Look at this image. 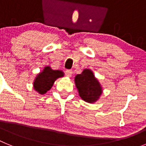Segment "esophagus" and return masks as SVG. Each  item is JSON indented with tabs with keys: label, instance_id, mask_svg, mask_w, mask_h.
Returning <instances> with one entry per match:
<instances>
[{
	"label": "esophagus",
	"instance_id": "34e87169",
	"mask_svg": "<svg viewBox=\"0 0 146 146\" xmlns=\"http://www.w3.org/2000/svg\"><path fill=\"white\" fill-rule=\"evenodd\" d=\"M72 73H73V72H72V70H70V69H68V70H66L65 72L66 76H67V77H69L72 76Z\"/></svg>",
	"mask_w": 146,
	"mask_h": 146
}]
</instances>
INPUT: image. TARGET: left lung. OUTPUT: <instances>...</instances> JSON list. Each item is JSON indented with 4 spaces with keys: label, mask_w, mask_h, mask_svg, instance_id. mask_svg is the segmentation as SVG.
<instances>
[{
    "label": "left lung",
    "mask_w": 146,
    "mask_h": 146,
    "mask_svg": "<svg viewBox=\"0 0 146 146\" xmlns=\"http://www.w3.org/2000/svg\"><path fill=\"white\" fill-rule=\"evenodd\" d=\"M74 80L80 96L84 101L93 103L102 94L101 86L91 70L85 69L80 74L76 76Z\"/></svg>",
    "instance_id": "obj_1"
}]
</instances>
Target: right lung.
<instances>
[{
  "instance_id": "add662e5",
  "label": "right lung",
  "mask_w": 146,
  "mask_h": 146,
  "mask_svg": "<svg viewBox=\"0 0 146 146\" xmlns=\"http://www.w3.org/2000/svg\"><path fill=\"white\" fill-rule=\"evenodd\" d=\"M64 76V72L60 70H52L50 66H46L43 72L38 74L34 82V89L40 94H44L49 91L57 78Z\"/></svg>"
}]
</instances>
